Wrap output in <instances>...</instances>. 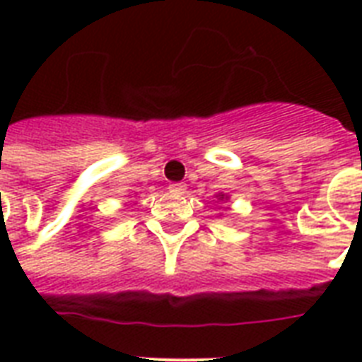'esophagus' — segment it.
<instances>
[{
	"instance_id": "34e87169",
	"label": "esophagus",
	"mask_w": 362,
	"mask_h": 362,
	"mask_svg": "<svg viewBox=\"0 0 362 362\" xmlns=\"http://www.w3.org/2000/svg\"><path fill=\"white\" fill-rule=\"evenodd\" d=\"M169 192L175 193V195H182V193H186V186L180 184V182H175V184H170Z\"/></svg>"
}]
</instances>
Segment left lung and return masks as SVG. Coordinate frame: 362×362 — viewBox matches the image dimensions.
Masks as SVG:
<instances>
[{
	"instance_id": "obj_1",
	"label": "left lung",
	"mask_w": 362,
	"mask_h": 362,
	"mask_svg": "<svg viewBox=\"0 0 362 362\" xmlns=\"http://www.w3.org/2000/svg\"><path fill=\"white\" fill-rule=\"evenodd\" d=\"M216 199L218 201H229V195H226V193H216Z\"/></svg>"
}]
</instances>
